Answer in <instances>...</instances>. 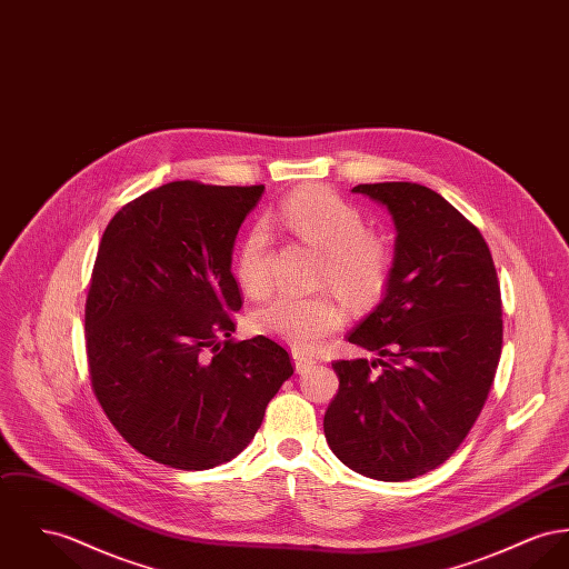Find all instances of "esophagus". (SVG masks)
<instances>
[{"instance_id":"34e87169","label":"esophagus","mask_w":569,"mask_h":569,"mask_svg":"<svg viewBox=\"0 0 569 569\" xmlns=\"http://www.w3.org/2000/svg\"><path fill=\"white\" fill-rule=\"evenodd\" d=\"M293 365H296L298 373H303L306 369H310L315 365V358L303 356L302 351H293Z\"/></svg>"}]
</instances>
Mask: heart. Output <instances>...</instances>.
<instances>
[{
	"label": "heart",
	"mask_w": 569,
	"mask_h": 569,
	"mask_svg": "<svg viewBox=\"0 0 569 569\" xmlns=\"http://www.w3.org/2000/svg\"><path fill=\"white\" fill-rule=\"evenodd\" d=\"M278 220L302 243L323 254L321 284H330L345 302L365 306L383 291L390 271V250L379 234L367 230L360 209L337 191L323 186L293 191L280 202ZM234 276L250 298L269 293L271 248L266 228H252L241 241L234 257ZM341 323V308L326 296L310 300L282 296L259 308L252 317L259 335L302 353L315 351Z\"/></svg>",
	"instance_id": "obj_1"
}]
</instances>
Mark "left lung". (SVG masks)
Instances as JSON below:
<instances>
[{
    "label": "left lung",
    "instance_id": "1",
    "mask_svg": "<svg viewBox=\"0 0 569 569\" xmlns=\"http://www.w3.org/2000/svg\"><path fill=\"white\" fill-rule=\"evenodd\" d=\"M390 211L386 293L347 337L379 358L335 360L323 431L351 470L408 481L445 463L481 415L502 347L492 252L451 202L418 183L353 188Z\"/></svg>",
    "mask_w": 569,
    "mask_h": 569
}]
</instances>
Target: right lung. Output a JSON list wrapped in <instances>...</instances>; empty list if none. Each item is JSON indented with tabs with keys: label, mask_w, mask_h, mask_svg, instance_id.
<instances>
[{
	"label": "right lung",
	"mask_w": 569,
	"mask_h": 569,
	"mask_svg": "<svg viewBox=\"0 0 569 569\" xmlns=\"http://www.w3.org/2000/svg\"><path fill=\"white\" fill-rule=\"evenodd\" d=\"M266 186L172 181L106 228L86 298L97 401L152 461L209 470L241 453L293 365L278 342L234 341L237 230Z\"/></svg>",
	"instance_id": "add662e5"
}]
</instances>
